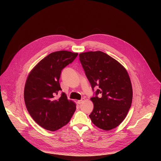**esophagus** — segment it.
Instances as JSON below:
<instances>
[{
	"label": "esophagus",
	"instance_id": "esophagus-1",
	"mask_svg": "<svg viewBox=\"0 0 161 161\" xmlns=\"http://www.w3.org/2000/svg\"><path fill=\"white\" fill-rule=\"evenodd\" d=\"M85 101V98H82L81 100L78 101H77V103H78V104H82Z\"/></svg>",
	"mask_w": 161,
	"mask_h": 161
}]
</instances>
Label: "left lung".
<instances>
[{
    "instance_id": "8db88e82",
    "label": "left lung",
    "mask_w": 161,
    "mask_h": 161,
    "mask_svg": "<svg viewBox=\"0 0 161 161\" xmlns=\"http://www.w3.org/2000/svg\"><path fill=\"white\" fill-rule=\"evenodd\" d=\"M79 56L92 88L99 86L96 96L90 98L94 104L89 115L92 122L104 130L117 127L126 117L132 100V84L126 69L101 51L84 52Z\"/></svg>"
}]
</instances>
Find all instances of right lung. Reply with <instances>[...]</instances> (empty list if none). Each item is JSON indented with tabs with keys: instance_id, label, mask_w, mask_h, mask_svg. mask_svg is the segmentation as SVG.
Returning <instances> with one entry per match:
<instances>
[{
	"instance_id": "obj_1",
	"label": "right lung",
	"mask_w": 161,
	"mask_h": 161,
	"mask_svg": "<svg viewBox=\"0 0 161 161\" xmlns=\"http://www.w3.org/2000/svg\"><path fill=\"white\" fill-rule=\"evenodd\" d=\"M78 53L61 50L53 52L38 62L29 73L24 88L27 109L34 120L46 130L55 131L70 121L76 104L68 100L61 90V71L71 63Z\"/></svg>"
}]
</instances>
